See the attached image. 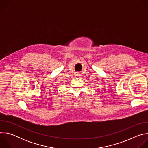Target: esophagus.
<instances>
[{"mask_svg":"<svg viewBox=\"0 0 148 148\" xmlns=\"http://www.w3.org/2000/svg\"><path fill=\"white\" fill-rule=\"evenodd\" d=\"M75 76H76V77H78V76H79V74L78 73H77L75 74Z\"/></svg>","mask_w":148,"mask_h":148,"instance_id":"obj_1","label":"esophagus"}]
</instances>
